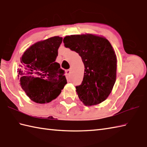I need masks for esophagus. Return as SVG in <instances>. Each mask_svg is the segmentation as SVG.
<instances>
[{"label": "esophagus", "instance_id": "34e87169", "mask_svg": "<svg viewBox=\"0 0 147 147\" xmlns=\"http://www.w3.org/2000/svg\"><path fill=\"white\" fill-rule=\"evenodd\" d=\"M70 74V69H68L66 70V74H67V76H68Z\"/></svg>", "mask_w": 147, "mask_h": 147}]
</instances>
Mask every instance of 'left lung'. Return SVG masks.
I'll list each match as a JSON object with an SVG mask.
<instances>
[{
  "label": "left lung",
  "mask_w": 147,
  "mask_h": 147,
  "mask_svg": "<svg viewBox=\"0 0 147 147\" xmlns=\"http://www.w3.org/2000/svg\"><path fill=\"white\" fill-rule=\"evenodd\" d=\"M64 46L79 53L84 65V74L76 91L86 105L105 100L116 80L117 59L114 51L105 38L92 34L67 36Z\"/></svg>",
  "instance_id": "8db88e82"
}]
</instances>
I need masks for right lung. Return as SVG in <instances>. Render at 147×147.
<instances>
[{
    "instance_id": "right-lung-1",
    "label": "right lung",
    "mask_w": 147,
    "mask_h": 147,
    "mask_svg": "<svg viewBox=\"0 0 147 147\" xmlns=\"http://www.w3.org/2000/svg\"><path fill=\"white\" fill-rule=\"evenodd\" d=\"M61 37H53L32 45L24 53L18 68L20 84L38 103L51 101L67 84L65 70L55 62Z\"/></svg>"
}]
</instances>
